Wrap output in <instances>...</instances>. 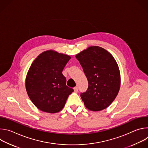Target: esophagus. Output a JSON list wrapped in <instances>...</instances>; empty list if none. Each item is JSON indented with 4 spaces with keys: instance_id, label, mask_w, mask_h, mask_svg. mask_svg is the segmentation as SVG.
Returning a JSON list of instances; mask_svg holds the SVG:
<instances>
[{
    "instance_id": "1",
    "label": "esophagus",
    "mask_w": 148,
    "mask_h": 148,
    "mask_svg": "<svg viewBox=\"0 0 148 148\" xmlns=\"http://www.w3.org/2000/svg\"><path fill=\"white\" fill-rule=\"evenodd\" d=\"M74 92H78V87H75L74 88Z\"/></svg>"
}]
</instances>
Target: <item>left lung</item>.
Returning a JSON list of instances; mask_svg holds the SVG:
<instances>
[{
	"instance_id": "8db88e82",
	"label": "left lung",
	"mask_w": 148,
	"mask_h": 148,
	"mask_svg": "<svg viewBox=\"0 0 148 148\" xmlns=\"http://www.w3.org/2000/svg\"><path fill=\"white\" fill-rule=\"evenodd\" d=\"M88 81V88L80 96L89 110L99 111L108 108L116 97L121 75L112 55L99 46H90L75 56Z\"/></svg>"
}]
</instances>
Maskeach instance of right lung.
<instances>
[{"label":"right lung","mask_w":148,"mask_h":148,"mask_svg":"<svg viewBox=\"0 0 148 148\" xmlns=\"http://www.w3.org/2000/svg\"><path fill=\"white\" fill-rule=\"evenodd\" d=\"M70 58V56L49 50L40 54L32 62L26 77V89L40 111L58 112L74 91L66 86V78L62 74Z\"/></svg>","instance_id":"obj_1"}]
</instances>
